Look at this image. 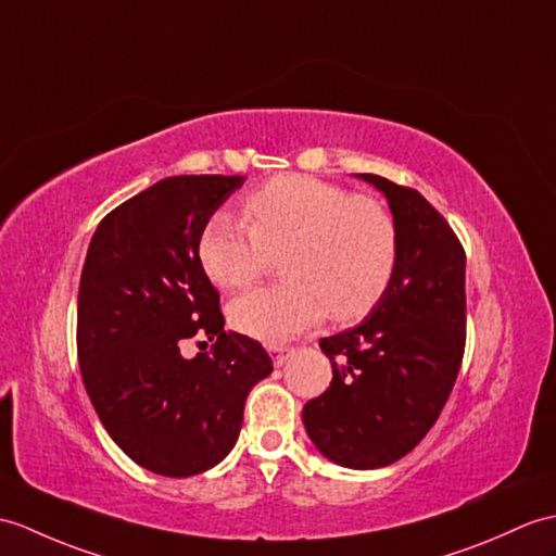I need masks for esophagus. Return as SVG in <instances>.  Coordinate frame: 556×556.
Returning a JSON list of instances; mask_svg holds the SVG:
<instances>
[{
    "mask_svg": "<svg viewBox=\"0 0 556 556\" xmlns=\"http://www.w3.org/2000/svg\"><path fill=\"white\" fill-rule=\"evenodd\" d=\"M269 351H273V359H275V367H281L283 363H287L289 359V355L293 353L291 348H287V345H275V348H269Z\"/></svg>",
    "mask_w": 556,
    "mask_h": 556,
    "instance_id": "obj_1",
    "label": "esophagus"
}]
</instances>
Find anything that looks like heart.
<instances>
[{
    "mask_svg": "<svg viewBox=\"0 0 556 556\" xmlns=\"http://www.w3.org/2000/svg\"><path fill=\"white\" fill-rule=\"evenodd\" d=\"M242 219L215 213L199 257L213 283L247 289L269 255L287 281L229 303V325L251 339L283 343L317 327L365 317L389 291L400 257V231L389 205L307 175H281L249 193Z\"/></svg>",
    "mask_w": 556,
    "mask_h": 556,
    "instance_id": "obj_1",
    "label": "heart"
}]
</instances>
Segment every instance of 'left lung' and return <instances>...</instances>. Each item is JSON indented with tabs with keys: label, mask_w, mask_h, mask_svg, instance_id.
<instances>
[{
	"label": "left lung",
	"mask_w": 556,
	"mask_h": 556,
	"mask_svg": "<svg viewBox=\"0 0 556 556\" xmlns=\"http://www.w3.org/2000/svg\"><path fill=\"white\" fill-rule=\"evenodd\" d=\"M389 199L400 231L389 291L357 327L321 339L333 377L303 424L327 459L379 469L429 433L453 391L467 343L462 243L417 189L359 175Z\"/></svg>",
	"instance_id": "1"
}]
</instances>
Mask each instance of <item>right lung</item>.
<instances>
[{
    "mask_svg": "<svg viewBox=\"0 0 556 556\" xmlns=\"http://www.w3.org/2000/svg\"><path fill=\"white\" fill-rule=\"evenodd\" d=\"M241 175H177L127 199L89 241L77 293V359L103 429L153 473L187 479L235 447L243 405L269 377L265 348L225 331L219 293L201 265L211 215ZM215 340L187 361V338Z\"/></svg>",
    "mask_w": 556,
    "mask_h": 556,
    "instance_id": "right-lung-1",
    "label": "right lung"
}]
</instances>
